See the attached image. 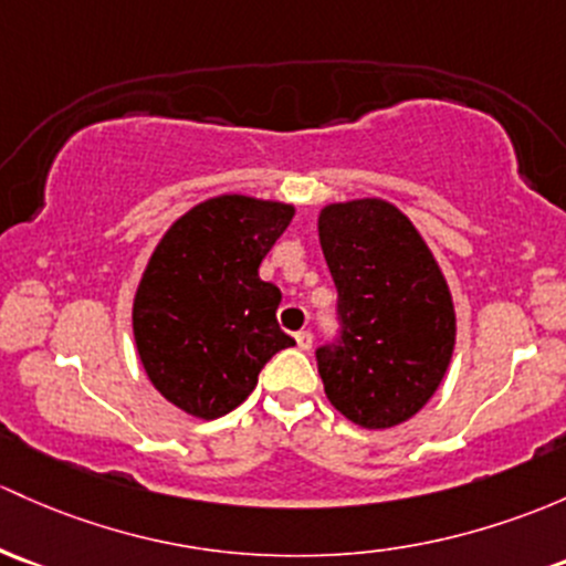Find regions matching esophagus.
<instances>
[{
  "label": "esophagus",
  "instance_id": "34e87169",
  "mask_svg": "<svg viewBox=\"0 0 566 566\" xmlns=\"http://www.w3.org/2000/svg\"><path fill=\"white\" fill-rule=\"evenodd\" d=\"M295 342H298V347L303 349V353H308V349H312V342H314L312 331H298L295 333Z\"/></svg>",
  "mask_w": 566,
  "mask_h": 566
}]
</instances>
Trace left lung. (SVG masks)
<instances>
[{"mask_svg": "<svg viewBox=\"0 0 566 566\" xmlns=\"http://www.w3.org/2000/svg\"><path fill=\"white\" fill-rule=\"evenodd\" d=\"M338 293V338L317 349L325 396L360 428H392L426 407L455 347V308L431 249L388 200L319 211Z\"/></svg>", "mask_w": 566, "mask_h": 566, "instance_id": "obj_1", "label": "left lung"}]
</instances>
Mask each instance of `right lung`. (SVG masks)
<instances>
[{
    "label": "right lung",
    "mask_w": 566,
    "mask_h": 566,
    "mask_svg": "<svg viewBox=\"0 0 566 566\" xmlns=\"http://www.w3.org/2000/svg\"><path fill=\"white\" fill-rule=\"evenodd\" d=\"M295 208L219 195L189 208L154 249L133 303V331L151 385L195 418L233 412L279 349L276 284L260 263Z\"/></svg>",
    "instance_id": "obj_1"
}]
</instances>
